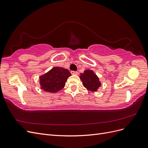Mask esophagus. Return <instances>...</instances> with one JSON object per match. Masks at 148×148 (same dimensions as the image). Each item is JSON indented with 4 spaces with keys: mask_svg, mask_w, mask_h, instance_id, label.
<instances>
[{
    "mask_svg": "<svg viewBox=\"0 0 148 148\" xmlns=\"http://www.w3.org/2000/svg\"><path fill=\"white\" fill-rule=\"evenodd\" d=\"M71 75H77L78 74V71H71Z\"/></svg>",
    "mask_w": 148,
    "mask_h": 148,
    "instance_id": "34e87169",
    "label": "esophagus"
}]
</instances>
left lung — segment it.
<instances>
[{
  "label": "left lung",
  "mask_w": 148,
  "mask_h": 148,
  "mask_svg": "<svg viewBox=\"0 0 148 148\" xmlns=\"http://www.w3.org/2000/svg\"><path fill=\"white\" fill-rule=\"evenodd\" d=\"M79 78L83 86L89 91L96 92L101 85L99 78L91 70L84 71L83 73H80Z\"/></svg>",
  "instance_id": "8db88e82"
}]
</instances>
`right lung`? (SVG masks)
I'll return each instance as SVG.
<instances>
[{
  "instance_id": "obj_1",
  "label": "right lung",
  "mask_w": 148,
  "mask_h": 148,
  "mask_svg": "<svg viewBox=\"0 0 148 148\" xmlns=\"http://www.w3.org/2000/svg\"><path fill=\"white\" fill-rule=\"evenodd\" d=\"M71 75L70 71L62 67L56 66L39 77L41 89L51 93L57 92L63 89L67 79Z\"/></svg>"
}]
</instances>
